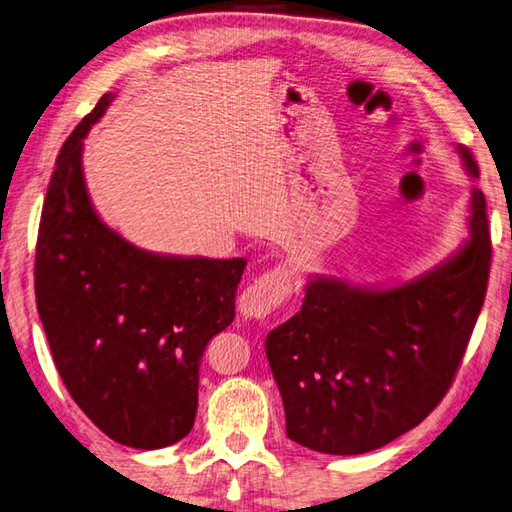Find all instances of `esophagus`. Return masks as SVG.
<instances>
[{
  "label": "esophagus",
  "mask_w": 512,
  "mask_h": 512,
  "mask_svg": "<svg viewBox=\"0 0 512 512\" xmlns=\"http://www.w3.org/2000/svg\"><path fill=\"white\" fill-rule=\"evenodd\" d=\"M291 291V276L285 269L274 267L258 276L238 298V311L249 320H265L285 305Z\"/></svg>",
  "instance_id": "esophagus-1"
}]
</instances>
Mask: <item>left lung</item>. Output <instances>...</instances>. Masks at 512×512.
<instances>
[{
    "mask_svg": "<svg viewBox=\"0 0 512 512\" xmlns=\"http://www.w3.org/2000/svg\"><path fill=\"white\" fill-rule=\"evenodd\" d=\"M468 174L477 161L460 145ZM471 238L429 274L391 289L314 278L302 309L267 336L287 437L311 451L360 455L420 424L446 391L482 311L490 256L484 194L473 190Z\"/></svg>",
    "mask_w": 512,
    "mask_h": 512,
    "instance_id": "obj_1",
    "label": "left lung"
}]
</instances>
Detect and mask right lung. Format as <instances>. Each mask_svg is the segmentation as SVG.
Instances as JSON below:
<instances>
[{"instance_id":"obj_1","label":"right lung","mask_w":512,"mask_h":512,"mask_svg":"<svg viewBox=\"0 0 512 512\" xmlns=\"http://www.w3.org/2000/svg\"><path fill=\"white\" fill-rule=\"evenodd\" d=\"M110 101L103 95L59 150L39 221L35 296L72 400L114 442L152 451L192 431L203 351L232 325L247 260L150 254L103 225L81 152Z\"/></svg>"}]
</instances>
